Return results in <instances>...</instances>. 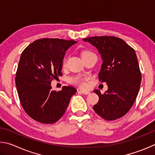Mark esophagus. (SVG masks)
I'll return each instance as SVG.
<instances>
[{"mask_svg":"<svg viewBox=\"0 0 155 155\" xmlns=\"http://www.w3.org/2000/svg\"><path fill=\"white\" fill-rule=\"evenodd\" d=\"M78 92H80V93H82L84 94H86V95H88V94H90L91 93L89 91H83V90H80Z\"/></svg>","mask_w":155,"mask_h":155,"instance_id":"1","label":"esophagus"}]
</instances>
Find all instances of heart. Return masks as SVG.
<instances>
[{
    "label": "heart",
    "mask_w": 155,
    "mask_h": 155,
    "mask_svg": "<svg viewBox=\"0 0 155 155\" xmlns=\"http://www.w3.org/2000/svg\"><path fill=\"white\" fill-rule=\"evenodd\" d=\"M91 54H93V53L89 51H84L82 52V58H84V57L89 56L91 55ZM67 61H68V57L65 56L63 58V61H62V67L63 68L66 67ZM88 78V77H82V76H75V77L71 78L69 81L71 83L73 84L80 86L81 88H85L86 86V80H87Z\"/></svg>",
    "instance_id": "obj_1"
}]
</instances>
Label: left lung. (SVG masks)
Segmentation results:
<instances>
[{
	"instance_id": "left-lung-1",
	"label": "left lung",
	"mask_w": 155,
	"mask_h": 155,
	"mask_svg": "<svg viewBox=\"0 0 155 155\" xmlns=\"http://www.w3.org/2000/svg\"><path fill=\"white\" fill-rule=\"evenodd\" d=\"M83 40L95 46L101 54L103 63L99 79L108 86L104 94L94 91L99 97L93 106L94 111L106 120L123 117L134 105L142 80L134 49L122 39L113 36L91 37Z\"/></svg>"
}]
</instances>
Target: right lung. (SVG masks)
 Here are the masks:
<instances>
[{"label": "right lung", "mask_w": 155, "mask_h": 155, "mask_svg": "<svg viewBox=\"0 0 155 155\" xmlns=\"http://www.w3.org/2000/svg\"><path fill=\"white\" fill-rule=\"evenodd\" d=\"M77 42L73 40L43 38L35 41L21 54L15 85L23 109L30 117L43 124L58 121L77 90L63 86L51 90V82L62 76V62L66 51Z\"/></svg>", "instance_id": "1"}]
</instances>
